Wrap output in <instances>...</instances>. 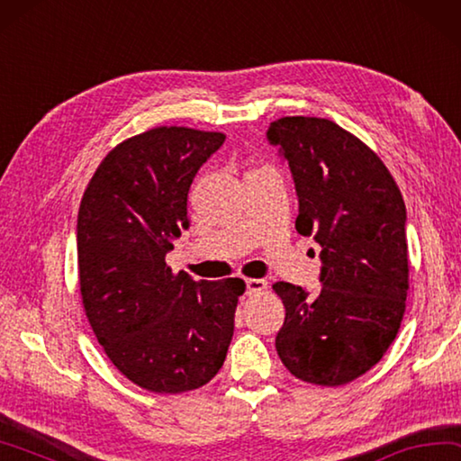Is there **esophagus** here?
Instances as JSON below:
<instances>
[{
	"instance_id": "esophagus-1",
	"label": "esophagus",
	"mask_w": 461,
	"mask_h": 461,
	"mask_svg": "<svg viewBox=\"0 0 461 461\" xmlns=\"http://www.w3.org/2000/svg\"><path fill=\"white\" fill-rule=\"evenodd\" d=\"M246 288H248V294H258V292L267 290V282L259 278H249L246 280Z\"/></svg>"
}]
</instances>
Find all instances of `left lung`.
Returning <instances> with one entry per match:
<instances>
[{"instance_id": "1", "label": "left lung", "mask_w": 461, "mask_h": 461, "mask_svg": "<svg viewBox=\"0 0 461 461\" xmlns=\"http://www.w3.org/2000/svg\"><path fill=\"white\" fill-rule=\"evenodd\" d=\"M267 139L294 177L298 233L322 248L316 296L288 282L272 286L286 308L276 350L296 379L339 387L381 361L403 321V195L375 150L329 119L282 116Z\"/></svg>"}]
</instances>
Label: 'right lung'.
I'll list each match as a JSON object with an SVG mask.
<instances>
[{
	"instance_id": "obj_1",
	"label": "right lung",
	"mask_w": 461,
	"mask_h": 461,
	"mask_svg": "<svg viewBox=\"0 0 461 461\" xmlns=\"http://www.w3.org/2000/svg\"><path fill=\"white\" fill-rule=\"evenodd\" d=\"M223 140L215 131L149 129L116 145L82 195V306L111 363L150 393L203 387L221 369L233 337L246 282H194L165 262L189 225L195 173Z\"/></svg>"
}]
</instances>
